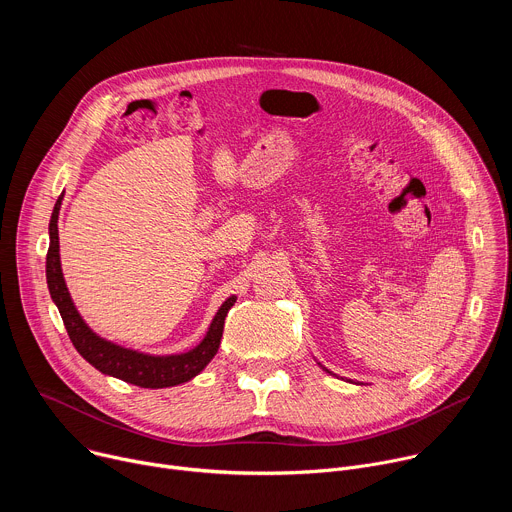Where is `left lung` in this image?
Here are the masks:
<instances>
[{
    "mask_svg": "<svg viewBox=\"0 0 512 512\" xmlns=\"http://www.w3.org/2000/svg\"><path fill=\"white\" fill-rule=\"evenodd\" d=\"M322 369H324V371H326V373H330V371H328V369H326V367H322ZM330 375H332V373H330Z\"/></svg>",
    "mask_w": 512,
    "mask_h": 512,
    "instance_id": "obj_1",
    "label": "left lung"
}]
</instances>
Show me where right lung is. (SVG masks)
<instances>
[{"label": "right lung", "mask_w": 512, "mask_h": 512, "mask_svg": "<svg viewBox=\"0 0 512 512\" xmlns=\"http://www.w3.org/2000/svg\"><path fill=\"white\" fill-rule=\"evenodd\" d=\"M62 204V194L54 204L52 218H50V247L46 255V279H48V289H50V298L56 304L64 328L79 350V354L93 364L97 371L103 375L121 379L125 383L143 387V389H164V387H174L182 385L190 379H194L206 364L214 358L218 346H221L223 338V328H225V318L233 304L237 302L235 296H231L218 312L214 314L208 332L196 344L194 348L178 354H148L135 348L121 346L117 342H111L103 336H99L79 314L75 302H72L68 287L62 277V267H60V247H58V212Z\"/></svg>", "instance_id": "1"}]
</instances>
